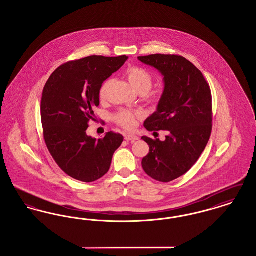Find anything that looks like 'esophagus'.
<instances>
[{"mask_svg":"<svg viewBox=\"0 0 256 256\" xmlns=\"http://www.w3.org/2000/svg\"><path fill=\"white\" fill-rule=\"evenodd\" d=\"M124 139H126V141L134 142V141L138 140V137H137L136 135H134V134H124Z\"/></svg>","mask_w":256,"mask_h":256,"instance_id":"34e87169","label":"esophagus"}]
</instances>
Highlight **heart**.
Returning a JSON list of instances; mask_svg holds the SVG:
<instances>
[{
    "mask_svg": "<svg viewBox=\"0 0 256 256\" xmlns=\"http://www.w3.org/2000/svg\"><path fill=\"white\" fill-rule=\"evenodd\" d=\"M126 76L134 89L140 94L146 93L150 89V87L152 86V82H154V76L152 73L145 68L140 67V66L128 67L126 71ZM110 82H111V80L108 78L102 84V86L100 87L98 94L102 98H104L106 96ZM146 98L152 102H158V100L161 98V94L154 93V94L148 95ZM140 117H141V113L138 111L120 110L114 114L113 119L115 122H117L118 124H120L124 128L130 130L135 128V126L137 124V120Z\"/></svg>",
    "mask_w": 256,
    "mask_h": 256,
    "instance_id": "1",
    "label": "heart"
}]
</instances>
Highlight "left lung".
<instances>
[{
	"label": "left lung",
	"mask_w": 256,
	"mask_h": 256,
	"mask_svg": "<svg viewBox=\"0 0 256 256\" xmlns=\"http://www.w3.org/2000/svg\"><path fill=\"white\" fill-rule=\"evenodd\" d=\"M138 60L164 76L158 111L144 122L148 132L168 130L165 141L143 136L150 152L142 159L148 176L170 182L190 170L212 132V95L204 74L182 56L150 54Z\"/></svg>",
	"instance_id": "8db88e82"
}]
</instances>
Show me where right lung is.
<instances>
[{
  "label": "right lung",
  "instance_id": "add662e5",
  "mask_svg": "<svg viewBox=\"0 0 256 256\" xmlns=\"http://www.w3.org/2000/svg\"><path fill=\"white\" fill-rule=\"evenodd\" d=\"M128 58L91 56L60 65L50 76L41 98L43 136L50 156L69 176L95 182L110 170L122 134L108 132L102 139L86 134L100 106V87Z\"/></svg>",
  "mask_w": 256,
  "mask_h": 256
}]
</instances>
